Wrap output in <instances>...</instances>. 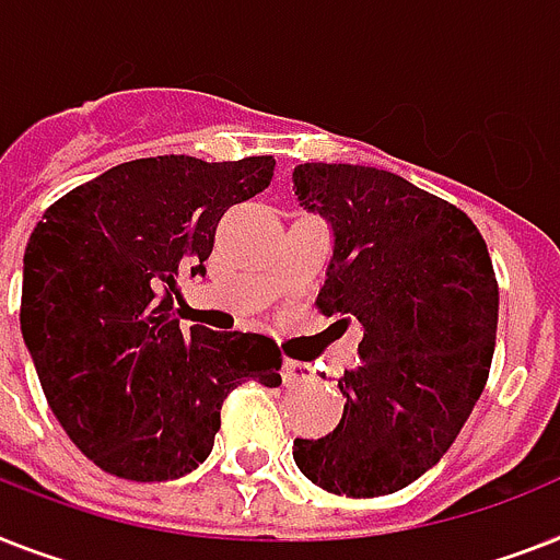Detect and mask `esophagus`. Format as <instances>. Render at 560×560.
<instances>
[{
    "instance_id": "1",
    "label": "esophagus",
    "mask_w": 560,
    "mask_h": 560,
    "mask_svg": "<svg viewBox=\"0 0 560 560\" xmlns=\"http://www.w3.org/2000/svg\"><path fill=\"white\" fill-rule=\"evenodd\" d=\"M281 376H284V385H304L311 383L313 374L311 368L304 365V362H299V359H284V365H281Z\"/></svg>"
}]
</instances>
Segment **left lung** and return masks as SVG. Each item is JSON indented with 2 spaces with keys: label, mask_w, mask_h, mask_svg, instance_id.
I'll list each match as a JSON object with an SVG mask.
<instances>
[{
  "label": "left lung",
  "mask_w": 560,
  "mask_h": 560,
  "mask_svg": "<svg viewBox=\"0 0 560 560\" xmlns=\"http://www.w3.org/2000/svg\"><path fill=\"white\" fill-rule=\"evenodd\" d=\"M299 207L330 226L316 304L362 325L357 368L339 376L342 422L295 440L293 460L334 494L376 498L438 466L486 385L498 281L469 215L406 177L351 163H299Z\"/></svg>",
  "instance_id": "1"
}]
</instances>
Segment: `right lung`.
Listing matches in <instances>:
<instances>
[{
	"instance_id": "1",
	"label": "right lung",
	"mask_w": 560,
	"mask_h": 560,
	"mask_svg": "<svg viewBox=\"0 0 560 560\" xmlns=\"http://www.w3.org/2000/svg\"><path fill=\"white\" fill-rule=\"evenodd\" d=\"M276 161L143 158L59 198L22 258V339L54 417L103 471L175 480L198 469L226 394L281 385L272 339L175 316L177 281L203 276L215 226L272 180Z\"/></svg>"
}]
</instances>
